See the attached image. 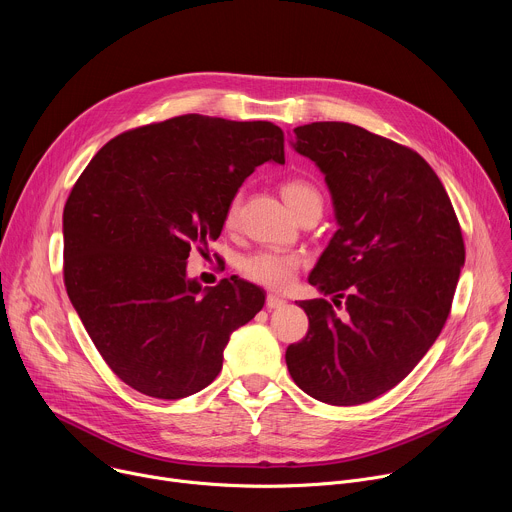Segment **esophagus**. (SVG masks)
Instances as JSON below:
<instances>
[{
  "label": "esophagus",
  "mask_w": 512,
  "mask_h": 512,
  "mask_svg": "<svg viewBox=\"0 0 512 512\" xmlns=\"http://www.w3.org/2000/svg\"><path fill=\"white\" fill-rule=\"evenodd\" d=\"M265 306H267L269 310H277V308L285 306V300H283V298H279V296H275V294H267V298H265Z\"/></svg>",
  "instance_id": "1"
}]
</instances>
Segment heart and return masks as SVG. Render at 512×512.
<instances>
[{
  "label": "heart",
  "instance_id": "1",
  "mask_svg": "<svg viewBox=\"0 0 512 512\" xmlns=\"http://www.w3.org/2000/svg\"><path fill=\"white\" fill-rule=\"evenodd\" d=\"M281 196L289 204L298 216L304 214L312 206H322L320 190L304 178H291L281 184ZM239 210H241V198L233 196L225 210V227L235 229L239 223ZM304 259L298 253L287 251H275V249H259L255 253H249L241 259L239 269L241 275L261 287L267 289H287L294 283Z\"/></svg>",
  "mask_w": 512,
  "mask_h": 512
}]
</instances>
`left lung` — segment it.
Instances as JSON below:
<instances>
[{
    "mask_svg": "<svg viewBox=\"0 0 512 512\" xmlns=\"http://www.w3.org/2000/svg\"><path fill=\"white\" fill-rule=\"evenodd\" d=\"M294 133L296 152L326 176L340 229L308 277L332 304L300 302L310 328L285 362L322 403H369L440 336L466 257L462 229L444 184L407 145L342 121Z\"/></svg>",
    "mask_w": 512,
    "mask_h": 512,
    "instance_id": "1",
    "label": "left lung"
}]
</instances>
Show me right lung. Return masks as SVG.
I'll use <instances>...</instances> for the list:
<instances>
[{
  "label": "right lung",
  "mask_w": 512,
  "mask_h": 512,
  "mask_svg": "<svg viewBox=\"0 0 512 512\" xmlns=\"http://www.w3.org/2000/svg\"><path fill=\"white\" fill-rule=\"evenodd\" d=\"M265 162L285 164L269 121L188 113L119 133L95 154L64 204V285L109 369L131 389L182 399L223 369L229 336L265 304L261 287L186 277L225 210Z\"/></svg>",
  "instance_id": "right-lung-1"
}]
</instances>
